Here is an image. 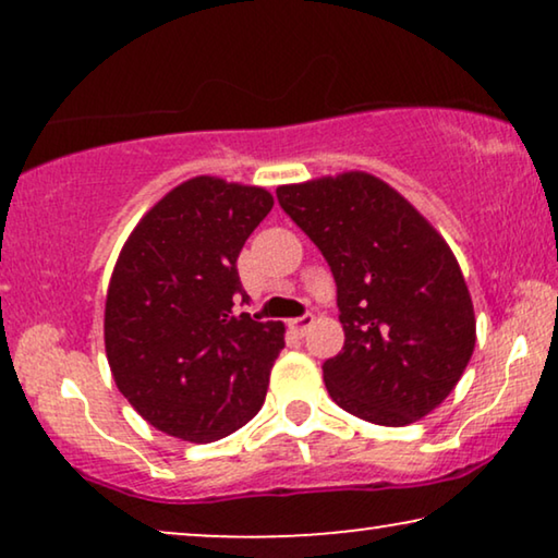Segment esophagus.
I'll use <instances>...</instances> for the list:
<instances>
[{"label": "esophagus", "mask_w": 558, "mask_h": 558, "mask_svg": "<svg viewBox=\"0 0 558 558\" xmlns=\"http://www.w3.org/2000/svg\"><path fill=\"white\" fill-rule=\"evenodd\" d=\"M315 323V315H312V312H304L302 317H296V319H292V323H289V327H292V330L296 332V335H304L307 332V327Z\"/></svg>", "instance_id": "34e87169"}]
</instances>
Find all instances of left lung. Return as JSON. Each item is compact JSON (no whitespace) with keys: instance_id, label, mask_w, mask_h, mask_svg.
<instances>
[{"instance_id":"left-lung-1","label":"left lung","mask_w":558,"mask_h":558,"mask_svg":"<svg viewBox=\"0 0 558 558\" xmlns=\"http://www.w3.org/2000/svg\"><path fill=\"white\" fill-rule=\"evenodd\" d=\"M277 197L338 287L345 345L323 365L332 401L380 426L437 409L475 350V312L447 241L368 172L281 185Z\"/></svg>"}]
</instances>
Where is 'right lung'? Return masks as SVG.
<instances>
[{
    "mask_svg": "<svg viewBox=\"0 0 558 558\" xmlns=\"http://www.w3.org/2000/svg\"><path fill=\"white\" fill-rule=\"evenodd\" d=\"M271 205L264 187L193 178L140 220L113 266L106 357L124 399L170 437L223 439L264 407L284 325L239 312L235 262Z\"/></svg>",
    "mask_w": 558,
    "mask_h": 558,
    "instance_id": "right-lung-1",
    "label": "right lung"
}]
</instances>
